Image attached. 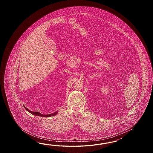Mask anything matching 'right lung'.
Returning <instances> with one entry per match:
<instances>
[{
  "label": "right lung",
  "instance_id": "add662e5",
  "mask_svg": "<svg viewBox=\"0 0 153 153\" xmlns=\"http://www.w3.org/2000/svg\"><path fill=\"white\" fill-rule=\"evenodd\" d=\"M24 107H25V108L26 109V110L28 111V112H29L30 113H31V114L34 115L38 116V117H53V116H54V115H56V114H57V113H58V111H56V112L53 113H52V114L45 115V114H41L40 113H39L38 111H30V110H29L28 108H27L25 106H24Z\"/></svg>",
  "mask_w": 153,
  "mask_h": 153
}]
</instances>
